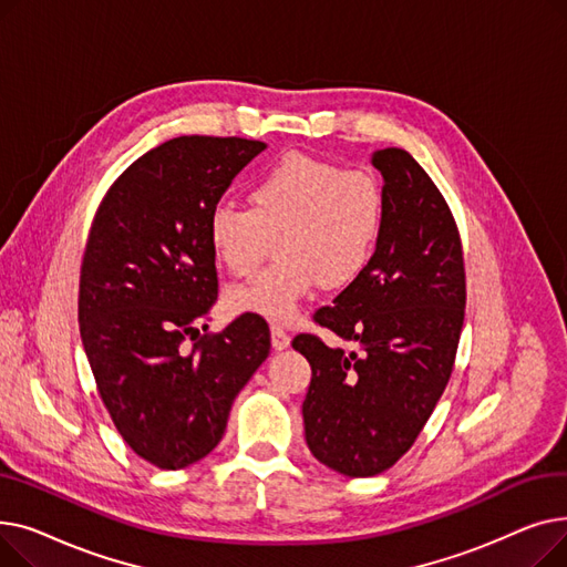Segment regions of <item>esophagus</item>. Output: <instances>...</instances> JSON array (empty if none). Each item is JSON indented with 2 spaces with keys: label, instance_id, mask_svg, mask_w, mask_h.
Listing matches in <instances>:
<instances>
[{
  "label": "esophagus",
  "instance_id": "1",
  "mask_svg": "<svg viewBox=\"0 0 567 567\" xmlns=\"http://www.w3.org/2000/svg\"><path fill=\"white\" fill-rule=\"evenodd\" d=\"M289 342H291V338H289V333L285 329H280V326H271V344H274V349L282 351V349L289 347Z\"/></svg>",
  "mask_w": 567,
  "mask_h": 567
}]
</instances>
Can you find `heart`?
<instances>
[{"label": "heart", "instance_id": "obj_1", "mask_svg": "<svg viewBox=\"0 0 567 567\" xmlns=\"http://www.w3.org/2000/svg\"><path fill=\"white\" fill-rule=\"evenodd\" d=\"M381 229V193L361 169L287 154L248 193V208L220 204L206 225L214 259L236 278L252 276L278 236V261L227 293L231 312L274 323L299 317L317 285L349 287L372 259Z\"/></svg>", "mask_w": 567, "mask_h": 567}]
</instances>
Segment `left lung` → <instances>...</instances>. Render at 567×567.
Returning a JSON list of instances; mask_svg holds the SVG:
<instances>
[{"label": "left lung", "mask_w": 567, "mask_h": 567, "mask_svg": "<svg viewBox=\"0 0 567 567\" xmlns=\"http://www.w3.org/2000/svg\"><path fill=\"white\" fill-rule=\"evenodd\" d=\"M383 176L381 229L365 271L312 319L344 344L296 336L312 379L303 402L310 453L368 478L419 439L451 379L466 306L464 252L449 202L404 148L372 154Z\"/></svg>", "instance_id": "obj_1"}]
</instances>
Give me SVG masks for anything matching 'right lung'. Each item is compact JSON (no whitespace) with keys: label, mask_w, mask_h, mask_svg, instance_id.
I'll return each mask as SVG.
<instances>
[{"label":"right lung","mask_w":567,"mask_h":567,"mask_svg":"<svg viewBox=\"0 0 567 567\" xmlns=\"http://www.w3.org/2000/svg\"><path fill=\"white\" fill-rule=\"evenodd\" d=\"M264 146L163 142L118 174L86 236L78 321L99 395L131 451L165 471L216 449L234 398L271 349L257 315L220 333L197 329L218 299L208 216Z\"/></svg>","instance_id":"add662e5"}]
</instances>
